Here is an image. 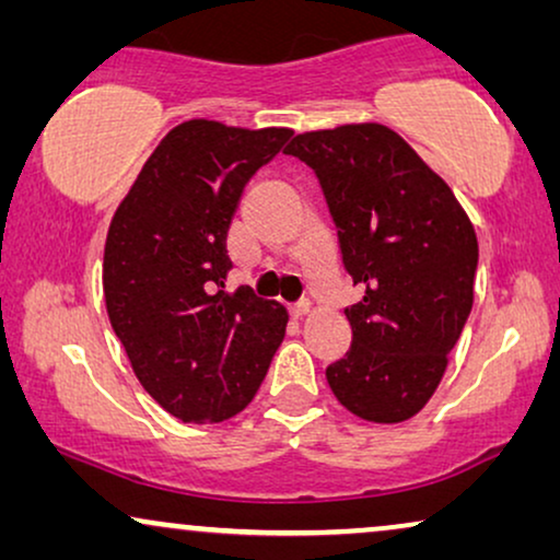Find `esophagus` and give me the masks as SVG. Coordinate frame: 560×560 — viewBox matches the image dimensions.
Segmentation results:
<instances>
[{
  "label": "esophagus",
  "instance_id": "obj_1",
  "mask_svg": "<svg viewBox=\"0 0 560 560\" xmlns=\"http://www.w3.org/2000/svg\"><path fill=\"white\" fill-rule=\"evenodd\" d=\"M308 311H311V303L308 301H301V303H290L288 305V313L293 318H303V316H308Z\"/></svg>",
  "mask_w": 560,
  "mask_h": 560
}]
</instances>
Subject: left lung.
<instances>
[{"instance_id":"obj_1","label":"left lung","mask_w":560,"mask_h":560,"mask_svg":"<svg viewBox=\"0 0 560 560\" xmlns=\"http://www.w3.org/2000/svg\"><path fill=\"white\" fill-rule=\"evenodd\" d=\"M313 167L339 234L351 347L328 364L336 400L372 423L423 410L474 303L479 244L454 190L377 121L318 129L285 148Z\"/></svg>"}]
</instances>
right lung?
I'll list each match as a JSON object with an SVG mask.
<instances>
[{"mask_svg": "<svg viewBox=\"0 0 560 560\" xmlns=\"http://www.w3.org/2000/svg\"><path fill=\"white\" fill-rule=\"evenodd\" d=\"M293 129L211 119L173 127L114 213L104 301L137 380L183 423L247 408L282 343L288 311L249 288L224 293L226 234L252 175Z\"/></svg>", "mask_w": 560, "mask_h": 560, "instance_id": "1", "label": "right lung"}]
</instances>
